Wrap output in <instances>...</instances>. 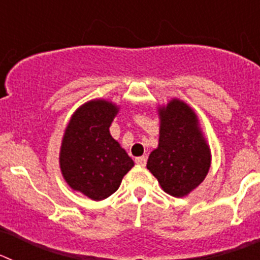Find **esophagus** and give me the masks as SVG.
I'll return each mask as SVG.
<instances>
[{
  "label": "esophagus",
  "instance_id": "34e87169",
  "mask_svg": "<svg viewBox=\"0 0 260 260\" xmlns=\"http://www.w3.org/2000/svg\"><path fill=\"white\" fill-rule=\"evenodd\" d=\"M135 162H137L139 167H144V165H146V162H147V157H146V156H139V157L135 158Z\"/></svg>",
  "mask_w": 260,
  "mask_h": 260
}]
</instances>
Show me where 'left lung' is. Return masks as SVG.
Listing matches in <instances>:
<instances>
[{"instance_id":"obj_1","label":"left lung","mask_w":260,"mask_h":260,"mask_svg":"<svg viewBox=\"0 0 260 260\" xmlns=\"http://www.w3.org/2000/svg\"><path fill=\"white\" fill-rule=\"evenodd\" d=\"M158 147L151 152L147 169L162 190L177 198L185 197L206 178L211 152L191 108L172 100L160 109Z\"/></svg>"}]
</instances>
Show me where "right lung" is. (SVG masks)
Returning <instances> with one entry per match:
<instances>
[{
    "label": "right lung",
    "instance_id": "obj_1",
    "mask_svg": "<svg viewBox=\"0 0 260 260\" xmlns=\"http://www.w3.org/2000/svg\"><path fill=\"white\" fill-rule=\"evenodd\" d=\"M118 108L92 100L73 114L62 139L59 165L71 189L93 201L117 191L134 161L112 138L109 126Z\"/></svg>",
    "mask_w": 260,
    "mask_h": 260
}]
</instances>
